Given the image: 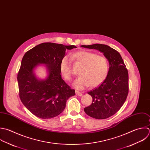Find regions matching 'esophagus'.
Here are the masks:
<instances>
[{"mask_svg": "<svg viewBox=\"0 0 150 150\" xmlns=\"http://www.w3.org/2000/svg\"><path fill=\"white\" fill-rule=\"evenodd\" d=\"M75 93H76V95H78V96H82V93H81L80 92H79V91H76V92H75Z\"/></svg>", "mask_w": 150, "mask_h": 150, "instance_id": "obj_1", "label": "esophagus"}]
</instances>
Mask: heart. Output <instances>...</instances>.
<instances>
[{
    "label": "heart",
    "mask_w": 150,
    "mask_h": 150,
    "mask_svg": "<svg viewBox=\"0 0 150 150\" xmlns=\"http://www.w3.org/2000/svg\"><path fill=\"white\" fill-rule=\"evenodd\" d=\"M76 62L82 65L79 71V76L74 82V86L83 89L91 85L96 87L102 83L106 79L109 70L108 59L103 55L85 50L78 51L72 55ZM61 75L67 81H70L73 74L72 68L67 57H64L59 64Z\"/></svg>",
    "instance_id": "obj_1"
}]
</instances>
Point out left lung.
Returning a JSON list of instances; mask_svg holds the SVG:
<instances>
[{"mask_svg": "<svg viewBox=\"0 0 150 150\" xmlns=\"http://www.w3.org/2000/svg\"><path fill=\"white\" fill-rule=\"evenodd\" d=\"M103 53L109 63V74L99 86L88 93L93 99L92 104L84 109L89 116L96 119H107L117 113L125 102L129 93V74L118 51L105 44L81 45Z\"/></svg>", "mask_w": 150, "mask_h": 150, "instance_id": "obj_1", "label": "left lung"}]
</instances>
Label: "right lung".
<instances>
[{"mask_svg": "<svg viewBox=\"0 0 150 150\" xmlns=\"http://www.w3.org/2000/svg\"><path fill=\"white\" fill-rule=\"evenodd\" d=\"M76 48L52 42H43L27 51L17 74L19 97L25 107L41 119L58 116L65 108L67 100L75 91L62 79L59 64L67 50ZM39 64L47 66L49 75L39 80L33 71Z\"/></svg>", "mask_w": 150, "mask_h": 150, "instance_id": "1", "label": "right lung"}]
</instances>
